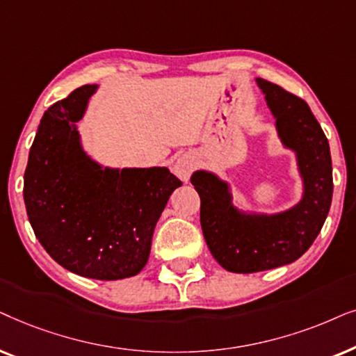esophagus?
Listing matches in <instances>:
<instances>
[{
    "label": "esophagus",
    "mask_w": 356,
    "mask_h": 356,
    "mask_svg": "<svg viewBox=\"0 0 356 356\" xmlns=\"http://www.w3.org/2000/svg\"><path fill=\"white\" fill-rule=\"evenodd\" d=\"M193 169H195V163H193L191 156H181L174 164V172L179 179H182V181H188V179H191Z\"/></svg>",
    "instance_id": "esophagus-1"
}]
</instances>
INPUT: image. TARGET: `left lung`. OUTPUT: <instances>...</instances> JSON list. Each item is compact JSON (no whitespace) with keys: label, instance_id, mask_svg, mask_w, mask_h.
<instances>
[{"label":"left lung","instance_id":"1","mask_svg":"<svg viewBox=\"0 0 356 356\" xmlns=\"http://www.w3.org/2000/svg\"><path fill=\"white\" fill-rule=\"evenodd\" d=\"M285 146L295 149L305 195L280 215H241L231 205L227 186L216 175L197 170L191 182L200 195L203 238L216 262L234 273H254L300 259L321 233L332 203V159L319 122L301 97L257 79Z\"/></svg>","mask_w":356,"mask_h":356}]
</instances>
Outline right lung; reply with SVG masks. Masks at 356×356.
<instances>
[{"instance_id": "right-lung-1", "label": "right lung", "mask_w": 356, "mask_h": 356, "mask_svg": "<svg viewBox=\"0 0 356 356\" xmlns=\"http://www.w3.org/2000/svg\"><path fill=\"white\" fill-rule=\"evenodd\" d=\"M96 84L74 89L42 117L24 174L35 238L55 262L94 280H120L148 262L156 222L182 182L165 168L102 169L73 123Z\"/></svg>"}]
</instances>
